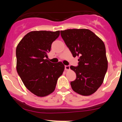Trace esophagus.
Wrapping results in <instances>:
<instances>
[{
  "label": "esophagus",
  "mask_w": 122,
  "mask_h": 122,
  "mask_svg": "<svg viewBox=\"0 0 122 122\" xmlns=\"http://www.w3.org/2000/svg\"><path fill=\"white\" fill-rule=\"evenodd\" d=\"M69 69H70V66H69V65H65V71H69Z\"/></svg>",
  "instance_id": "obj_1"
}]
</instances>
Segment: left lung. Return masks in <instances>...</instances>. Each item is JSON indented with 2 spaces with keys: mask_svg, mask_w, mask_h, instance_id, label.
I'll return each mask as SVG.
<instances>
[{
  "mask_svg": "<svg viewBox=\"0 0 122 122\" xmlns=\"http://www.w3.org/2000/svg\"><path fill=\"white\" fill-rule=\"evenodd\" d=\"M61 36L74 57H79L77 66L70 68L76 74L71 82L74 91L83 96L94 93L101 86L108 68L104 42L88 29H68Z\"/></svg>",
  "mask_w": 122,
  "mask_h": 122,
  "instance_id": "left-lung-1",
  "label": "left lung"
}]
</instances>
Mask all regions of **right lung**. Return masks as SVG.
I'll list each match as a JSON object with an SVG mask.
<instances>
[{"mask_svg":"<svg viewBox=\"0 0 122 122\" xmlns=\"http://www.w3.org/2000/svg\"><path fill=\"white\" fill-rule=\"evenodd\" d=\"M60 31H33L27 33L16 49V71L30 91L39 97L54 91L57 80L65 66L47 59L51 44L59 37Z\"/></svg>","mask_w":122,"mask_h":122,"instance_id":"obj_1","label":"right lung"}]
</instances>
